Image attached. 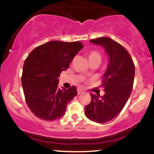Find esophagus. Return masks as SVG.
<instances>
[{
  "label": "esophagus",
  "mask_w": 154,
  "mask_h": 154,
  "mask_svg": "<svg viewBox=\"0 0 154 154\" xmlns=\"http://www.w3.org/2000/svg\"><path fill=\"white\" fill-rule=\"evenodd\" d=\"M82 93H83V90H81V89H80V88H78V89H77V94H81Z\"/></svg>",
  "instance_id": "obj_1"
}]
</instances>
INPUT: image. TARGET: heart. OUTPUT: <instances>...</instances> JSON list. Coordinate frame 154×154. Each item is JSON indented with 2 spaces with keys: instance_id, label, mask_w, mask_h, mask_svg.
Masks as SVG:
<instances>
[{
  "instance_id": "obj_1",
  "label": "heart",
  "mask_w": 154,
  "mask_h": 154,
  "mask_svg": "<svg viewBox=\"0 0 154 154\" xmlns=\"http://www.w3.org/2000/svg\"><path fill=\"white\" fill-rule=\"evenodd\" d=\"M87 57H88V60L90 62L93 61H97L100 63L101 60V54L97 51H91L87 54Z\"/></svg>"
}]
</instances>
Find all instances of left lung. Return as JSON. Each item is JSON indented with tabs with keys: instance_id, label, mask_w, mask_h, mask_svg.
Segmentation results:
<instances>
[{
	"instance_id": "left-lung-1",
	"label": "left lung",
	"mask_w": 154,
	"mask_h": 154,
	"mask_svg": "<svg viewBox=\"0 0 154 154\" xmlns=\"http://www.w3.org/2000/svg\"><path fill=\"white\" fill-rule=\"evenodd\" d=\"M90 42L105 48L109 63L101 85L104 95L90 93L91 100L85 107V114L91 121L106 123L121 112L128 100L134 82L135 66L128 51L112 38L100 37Z\"/></svg>"
}]
</instances>
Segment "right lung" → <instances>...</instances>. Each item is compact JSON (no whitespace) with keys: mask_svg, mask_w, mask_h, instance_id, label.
Masks as SVG:
<instances>
[{"mask_svg":"<svg viewBox=\"0 0 154 154\" xmlns=\"http://www.w3.org/2000/svg\"><path fill=\"white\" fill-rule=\"evenodd\" d=\"M83 47L80 42L51 41L34 48L25 60L21 84L26 103L38 119L62 118L68 103L77 95L76 86L60 88L58 78Z\"/></svg>","mask_w":154,"mask_h":154,"instance_id":"right-lung-1","label":"right lung"}]
</instances>
